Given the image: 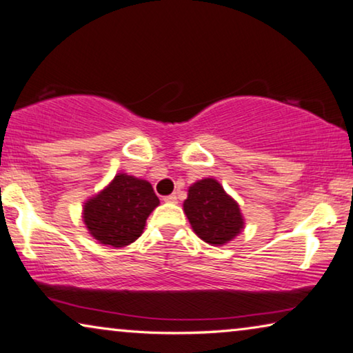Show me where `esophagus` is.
<instances>
[{
    "label": "esophagus",
    "instance_id": "esophagus-1",
    "mask_svg": "<svg viewBox=\"0 0 353 353\" xmlns=\"http://www.w3.org/2000/svg\"><path fill=\"white\" fill-rule=\"evenodd\" d=\"M163 199H165V203H172V204L177 203V196H176L174 193H172V194H168V196H165Z\"/></svg>",
    "mask_w": 353,
    "mask_h": 353
}]
</instances>
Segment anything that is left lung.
I'll return each mask as SVG.
<instances>
[{
  "instance_id": "8db88e82",
  "label": "left lung",
  "mask_w": 353,
  "mask_h": 353,
  "mask_svg": "<svg viewBox=\"0 0 353 353\" xmlns=\"http://www.w3.org/2000/svg\"><path fill=\"white\" fill-rule=\"evenodd\" d=\"M183 212L198 238L210 245L230 243L244 228L239 204L212 177L188 187Z\"/></svg>"
}]
</instances>
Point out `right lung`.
<instances>
[{"instance_id": "right-lung-1", "label": "right lung", "mask_w": 353, "mask_h": 353, "mask_svg": "<svg viewBox=\"0 0 353 353\" xmlns=\"http://www.w3.org/2000/svg\"><path fill=\"white\" fill-rule=\"evenodd\" d=\"M160 204L147 181L119 172L106 188L83 203V223L99 244L125 247L143 234L145 220Z\"/></svg>"}]
</instances>
